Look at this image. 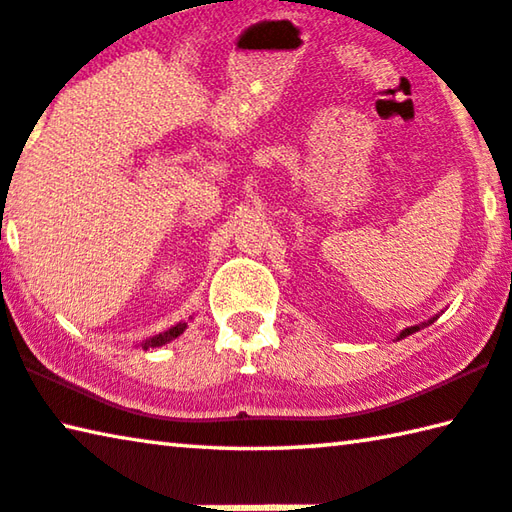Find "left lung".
Returning a JSON list of instances; mask_svg holds the SVG:
<instances>
[{"mask_svg": "<svg viewBox=\"0 0 512 512\" xmlns=\"http://www.w3.org/2000/svg\"><path fill=\"white\" fill-rule=\"evenodd\" d=\"M428 322H435V318L432 320H428ZM423 325H414V327H407V329H403V332H400V336L398 338H405V336H410V334H414V332H419Z\"/></svg>", "mask_w": 512, "mask_h": 512, "instance_id": "left-lung-1", "label": "left lung"}]
</instances>
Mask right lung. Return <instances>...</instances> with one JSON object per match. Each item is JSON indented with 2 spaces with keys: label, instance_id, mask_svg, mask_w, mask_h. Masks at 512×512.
I'll return each mask as SVG.
<instances>
[{
  "label": "right lung",
  "instance_id": "add662e5",
  "mask_svg": "<svg viewBox=\"0 0 512 512\" xmlns=\"http://www.w3.org/2000/svg\"><path fill=\"white\" fill-rule=\"evenodd\" d=\"M185 329H187V322H178V325L167 329V332L146 338V341L141 343V348H144V350H148V348H160V345H164V343H169V341H174V338H178L180 334L185 332Z\"/></svg>",
  "mask_w": 512,
  "mask_h": 512
}]
</instances>
